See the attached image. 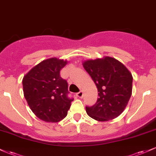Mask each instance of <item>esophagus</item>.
Wrapping results in <instances>:
<instances>
[{
  "instance_id": "34e87169",
  "label": "esophagus",
  "mask_w": 156,
  "mask_h": 156,
  "mask_svg": "<svg viewBox=\"0 0 156 156\" xmlns=\"http://www.w3.org/2000/svg\"><path fill=\"white\" fill-rule=\"evenodd\" d=\"M77 96H78L79 98H82L83 96V92H82V91H80L79 92L77 93Z\"/></svg>"
}]
</instances>
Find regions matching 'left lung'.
Listing matches in <instances>:
<instances>
[{
    "label": "left lung",
    "mask_w": 156,
    "mask_h": 156,
    "mask_svg": "<svg viewBox=\"0 0 156 156\" xmlns=\"http://www.w3.org/2000/svg\"><path fill=\"white\" fill-rule=\"evenodd\" d=\"M83 67L98 88L92 106H86L87 114L98 121L117 117L128 105L132 94L133 77L121 62L112 57L84 62Z\"/></svg>",
    "instance_id": "obj_1"
}]
</instances>
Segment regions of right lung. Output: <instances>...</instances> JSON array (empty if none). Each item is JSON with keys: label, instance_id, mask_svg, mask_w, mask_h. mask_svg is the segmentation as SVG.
<instances>
[{"label": "right lung", "instance_id": "right-lung-1", "mask_svg": "<svg viewBox=\"0 0 156 156\" xmlns=\"http://www.w3.org/2000/svg\"><path fill=\"white\" fill-rule=\"evenodd\" d=\"M67 61L52 58L42 61L23 79L24 96L37 117L57 122L67 115L74 98H69L68 83L60 76Z\"/></svg>", "mask_w": 156, "mask_h": 156}]
</instances>
